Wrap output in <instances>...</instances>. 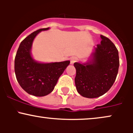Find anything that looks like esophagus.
I'll use <instances>...</instances> for the list:
<instances>
[{"instance_id":"obj_1","label":"esophagus","mask_w":133,"mask_h":133,"mask_svg":"<svg viewBox=\"0 0 133 133\" xmlns=\"http://www.w3.org/2000/svg\"><path fill=\"white\" fill-rule=\"evenodd\" d=\"M76 61H77V58L76 57H72L71 58V60H70V63H71V64H74V63L75 62H76Z\"/></svg>"}]
</instances>
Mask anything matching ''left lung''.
I'll list each match as a JSON object with an SVG mask.
<instances>
[{
	"mask_svg": "<svg viewBox=\"0 0 133 133\" xmlns=\"http://www.w3.org/2000/svg\"><path fill=\"white\" fill-rule=\"evenodd\" d=\"M101 41L86 62L74 64L75 84L80 95L96 98L108 92L113 85L119 66L118 51L108 37L101 35Z\"/></svg>",
	"mask_w": 133,
	"mask_h": 133,
	"instance_id": "1",
	"label": "left lung"
}]
</instances>
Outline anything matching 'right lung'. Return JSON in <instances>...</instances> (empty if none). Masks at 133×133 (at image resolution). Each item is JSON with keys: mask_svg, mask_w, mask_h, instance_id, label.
<instances>
[{"mask_svg": "<svg viewBox=\"0 0 133 133\" xmlns=\"http://www.w3.org/2000/svg\"><path fill=\"white\" fill-rule=\"evenodd\" d=\"M48 28L39 29L30 34L20 44L15 58L14 68L17 80L25 92L42 97L54 89L59 77L69 64V61L44 63L36 61L31 54L35 37Z\"/></svg>", "mask_w": 133, "mask_h": 133, "instance_id": "obj_1", "label": "right lung"}]
</instances>
